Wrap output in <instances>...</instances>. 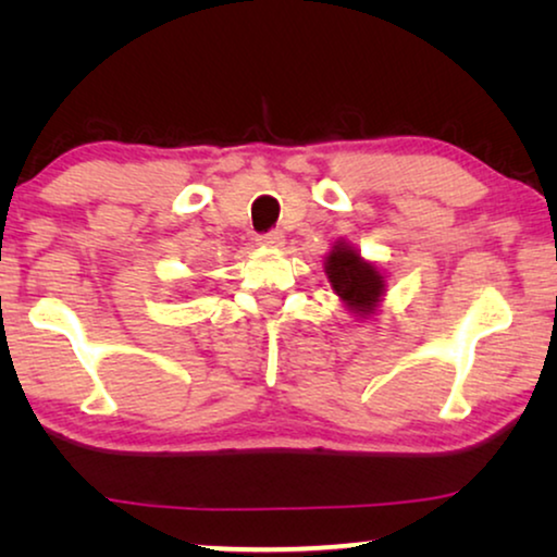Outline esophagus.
Listing matches in <instances>:
<instances>
[{"instance_id": "1", "label": "esophagus", "mask_w": 557, "mask_h": 557, "mask_svg": "<svg viewBox=\"0 0 557 557\" xmlns=\"http://www.w3.org/2000/svg\"><path fill=\"white\" fill-rule=\"evenodd\" d=\"M258 243H261L263 248H281V246H284V233L271 231V233L261 235V238H258Z\"/></svg>"}]
</instances>
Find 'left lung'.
Masks as SVG:
<instances>
[{"mask_svg": "<svg viewBox=\"0 0 557 557\" xmlns=\"http://www.w3.org/2000/svg\"><path fill=\"white\" fill-rule=\"evenodd\" d=\"M324 273L332 292L357 319H375L385 296V271L375 261L362 258L352 243L339 238L324 258Z\"/></svg>", "mask_w": 557, "mask_h": 557, "instance_id": "8db88e82", "label": "left lung"}]
</instances>
